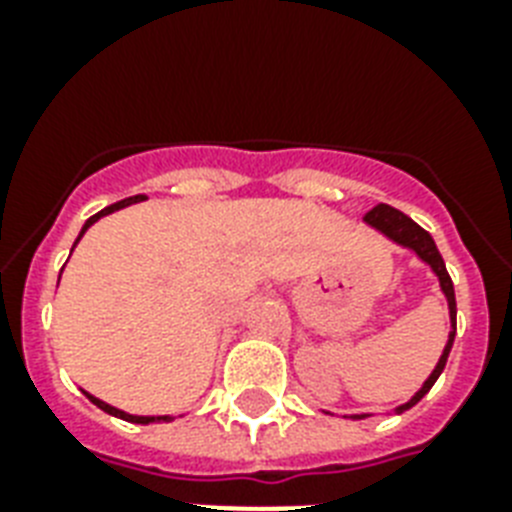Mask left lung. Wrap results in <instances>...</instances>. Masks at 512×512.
I'll return each mask as SVG.
<instances>
[{"instance_id": "obj_1", "label": "left lung", "mask_w": 512, "mask_h": 512, "mask_svg": "<svg viewBox=\"0 0 512 512\" xmlns=\"http://www.w3.org/2000/svg\"><path fill=\"white\" fill-rule=\"evenodd\" d=\"M364 223L369 225V228H374L377 233H382V236L393 241V244L409 249V252H414V255L420 257L422 263L428 265L430 271L436 273L438 287H441V292H444V297H446V305H449V327L452 329H449V340H446V345H444V353H441V358H438L436 369L430 372L428 380L422 382V388L417 390V393H414V396L409 398L406 404H401L393 409L396 414H401V412H406V409H412V406L417 404V401H420V398L425 396L430 388H433V382L441 377V372H444L446 358H449V350H452V345H454V335H457V300H454V284H452V279H449V273H446L444 257H441V252H438L433 236H430L425 228H420V225L414 223L412 217H406L404 212H398V209H393L390 204H377L372 212H366ZM342 417H345V420H366L369 414H342Z\"/></svg>"}]
</instances>
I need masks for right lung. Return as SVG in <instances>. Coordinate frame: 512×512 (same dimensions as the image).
<instances>
[{
    "instance_id": "right-lung-1",
    "label": "right lung",
    "mask_w": 512,
    "mask_h": 512,
    "mask_svg": "<svg viewBox=\"0 0 512 512\" xmlns=\"http://www.w3.org/2000/svg\"><path fill=\"white\" fill-rule=\"evenodd\" d=\"M143 199H146V196H130V199H122V201H116V204H111V207L100 209L98 215H92L90 220H87V223L82 225V231H79V236H76L74 247H76V244H79V239H82L84 233H87V228H90L92 223H98L100 217L111 215V212H116V209H124V207H130V204H138V201H143ZM71 252H74V249H71ZM58 281H60V279H58ZM84 396L90 398L92 404L98 406V409H103V412H106V414H114V417H119V420L135 422V425H148V422H170V420H172L170 414H162V417H140V414H127V412H122V409H116V406L106 404V401H100V398L90 396V393H87V390H84Z\"/></svg>"
}]
</instances>
